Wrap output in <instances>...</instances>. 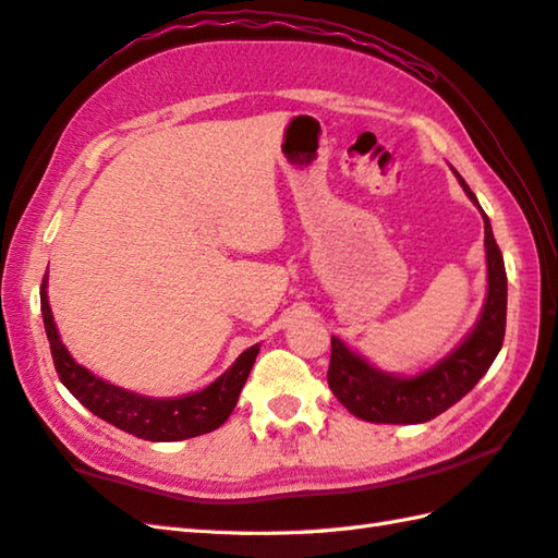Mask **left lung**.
I'll return each mask as SVG.
<instances>
[{
  "instance_id": "left-lung-1",
  "label": "left lung",
  "mask_w": 558,
  "mask_h": 558,
  "mask_svg": "<svg viewBox=\"0 0 558 558\" xmlns=\"http://www.w3.org/2000/svg\"><path fill=\"white\" fill-rule=\"evenodd\" d=\"M465 194L475 201V194L460 177ZM480 206V204H477ZM484 216V246H487V302L477 326L465 342L450 352L444 362L412 378L388 376L374 369L357 354L350 352L338 338H330L328 386L333 396L354 417L376 424H422L446 412L450 405L468 396L487 374L492 362L504 345L506 333V298L508 280L501 248L494 240L492 222Z\"/></svg>"
}]
</instances>
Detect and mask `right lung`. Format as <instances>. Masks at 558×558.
<instances>
[{
  "mask_svg": "<svg viewBox=\"0 0 558 558\" xmlns=\"http://www.w3.org/2000/svg\"><path fill=\"white\" fill-rule=\"evenodd\" d=\"M45 282L47 280L43 278L40 310L45 333L47 340H50L54 369L59 374V381L69 388V393L83 408H88L100 420L117 426V429L144 438V441H182V438H194L218 429L230 417L236 398H240L246 384V376L256 362L258 345L244 350L228 372L194 396L168 400L136 396L132 390L102 381V378L71 360V354L57 336L50 304H47Z\"/></svg>",
  "mask_w": 558,
  "mask_h": 558,
  "instance_id": "add662e5",
  "label": "right lung"
}]
</instances>
